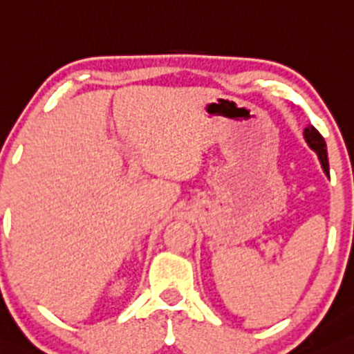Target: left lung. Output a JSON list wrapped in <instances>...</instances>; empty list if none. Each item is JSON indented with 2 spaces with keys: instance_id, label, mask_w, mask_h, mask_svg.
Instances as JSON below:
<instances>
[{
  "instance_id": "obj_1",
  "label": "left lung",
  "mask_w": 354,
  "mask_h": 354,
  "mask_svg": "<svg viewBox=\"0 0 354 354\" xmlns=\"http://www.w3.org/2000/svg\"><path fill=\"white\" fill-rule=\"evenodd\" d=\"M304 136H305V142L308 143V147L318 155V160H320L322 168L325 174L330 176V166H328V153H326V143L323 140V136L320 135V131L315 129L313 125H308L304 130Z\"/></svg>"
}]
</instances>
